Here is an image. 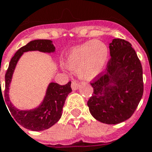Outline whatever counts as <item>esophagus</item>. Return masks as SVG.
Listing matches in <instances>:
<instances>
[{
    "instance_id": "esophagus-1",
    "label": "esophagus",
    "mask_w": 152,
    "mask_h": 152,
    "mask_svg": "<svg viewBox=\"0 0 152 152\" xmlns=\"http://www.w3.org/2000/svg\"><path fill=\"white\" fill-rule=\"evenodd\" d=\"M79 86H80V84H79L78 83L76 82V81H75V80H72V85H71V87H72V90H76L79 88Z\"/></svg>"
}]
</instances>
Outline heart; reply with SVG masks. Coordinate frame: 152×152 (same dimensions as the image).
<instances>
[{
  "mask_svg": "<svg viewBox=\"0 0 152 152\" xmlns=\"http://www.w3.org/2000/svg\"><path fill=\"white\" fill-rule=\"evenodd\" d=\"M107 48L100 41H90L75 47L66 56L65 66L77 71L80 78L90 81L97 77L104 69Z\"/></svg>",
  "mask_w": 152,
  "mask_h": 152,
  "instance_id": "1",
  "label": "heart"
}]
</instances>
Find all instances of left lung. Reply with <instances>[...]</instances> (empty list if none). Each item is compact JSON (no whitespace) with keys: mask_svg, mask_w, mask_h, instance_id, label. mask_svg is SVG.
I'll list each match as a JSON object with an SVG mask.
<instances>
[{"mask_svg":"<svg viewBox=\"0 0 152 152\" xmlns=\"http://www.w3.org/2000/svg\"><path fill=\"white\" fill-rule=\"evenodd\" d=\"M104 72L90 83L94 93L87 102L92 116L102 123L117 124L132 116L143 95L141 63L131 44L114 39Z\"/></svg>","mask_w":152,"mask_h":152,"instance_id":"obj_1","label":"left lung"}]
</instances>
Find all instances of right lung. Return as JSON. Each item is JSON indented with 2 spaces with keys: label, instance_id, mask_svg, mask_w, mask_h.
Here are the masks:
<instances>
[{
  "label": "right lung",
  "instance_id": "obj_1",
  "mask_svg": "<svg viewBox=\"0 0 152 152\" xmlns=\"http://www.w3.org/2000/svg\"><path fill=\"white\" fill-rule=\"evenodd\" d=\"M28 51H39L51 53L56 51V48L51 40L38 39L31 41L26 45L19 48L11 59L8 69L5 74V100L4 101H5L4 104L7 103V107L11 112V114L10 113L9 114L11 117L12 116L11 118H14L15 123L17 122L26 129L41 131L51 127L60 119L62 107L64 106L66 97L69 94L72 92L71 82H69L63 86H61L56 83H50L47 88L46 94L45 96L44 100L38 107L29 110H21L17 109L11 104V100L9 99V86L11 82L15 66L17 65L19 58L24 52ZM1 94H2V93Z\"/></svg>",
  "mask_w": 152,
  "mask_h": 152
}]
</instances>
